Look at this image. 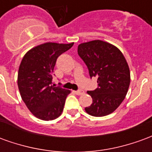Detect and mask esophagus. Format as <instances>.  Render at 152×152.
Here are the masks:
<instances>
[{
	"instance_id": "obj_1",
	"label": "esophagus",
	"mask_w": 152,
	"mask_h": 152,
	"mask_svg": "<svg viewBox=\"0 0 152 152\" xmlns=\"http://www.w3.org/2000/svg\"><path fill=\"white\" fill-rule=\"evenodd\" d=\"M74 93L77 94V95H82L83 94H84V91L81 90V89H80V90H76V91H74Z\"/></svg>"
}]
</instances>
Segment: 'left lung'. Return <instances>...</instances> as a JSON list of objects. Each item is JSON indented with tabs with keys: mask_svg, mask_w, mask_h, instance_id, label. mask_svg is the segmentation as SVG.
I'll list each match as a JSON object with an SVG mask.
<instances>
[{
	"mask_svg": "<svg viewBox=\"0 0 152 152\" xmlns=\"http://www.w3.org/2000/svg\"><path fill=\"white\" fill-rule=\"evenodd\" d=\"M77 51L90 78H98V88L87 92L93 102L85 108L86 112L97 117L111 114L123 102L130 83L129 68L123 53L99 40L80 44Z\"/></svg>",
	"mask_w": 152,
	"mask_h": 152,
	"instance_id": "1",
	"label": "left lung"
}]
</instances>
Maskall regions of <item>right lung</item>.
<instances>
[{
    "label": "right lung",
    "instance_id": "1",
    "mask_svg": "<svg viewBox=\"0 0 152 152\" xmlns=\"http://www.w3.org/2000/svg\"><path fill=\"white\" fill-rule=\"evenodd\" d=\"M73 43H45L31 49L23 58L18 73L22 99L36 117L54 120L62 114L70 90L52 82L57 58Z\"/></svg>",
    "mask_w": 152,
    "mask_h": 152
}]
</instances>
